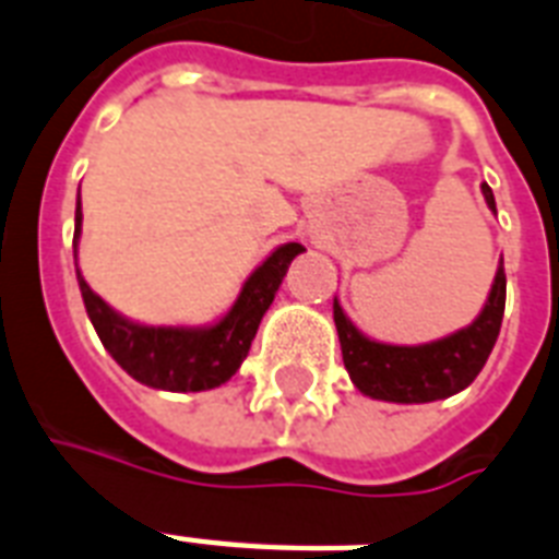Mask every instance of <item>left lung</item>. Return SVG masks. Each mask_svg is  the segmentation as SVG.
<instances>
[{
  "label": "left lung",
  "instance_id": "obj_1",
  "mask_svg": "<svg viewBox=\"0 0 559 559\" xmlns=\"http://www.w3.org/2000/svg\"><path fill=\"white\" fill-rule=\"evenodd\" d=\"M487 205L496 211L490 186H481ZM504 266L496 270V281L487 296L485 310L464 331L429 345H382L350 324L342 313L340 301L333 298V322L340 333L342 359L350 380L362 394L389 403H432L467 389L485 368L496 345L504 316Z\"/></svg>",
  "mask_w": 559,
  "mask_h": 559
}]
</instances>
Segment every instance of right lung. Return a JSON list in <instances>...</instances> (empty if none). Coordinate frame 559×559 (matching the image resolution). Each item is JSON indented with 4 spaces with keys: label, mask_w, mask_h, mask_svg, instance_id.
<instances>
[{
    "label": "right lung",
    "mask_w": 559,
    "mask_h": 559,
    "mask_svg": "<svg viewBox=\"0 0 559 559\" xmlns=\"http://www.w3.org/2000/svg\"><path fill=\"white\" fill-rule=\"evenodd\" d=\"M81 200L74 209V246L81 235ZM305 252L301 243H284L246 278L235 307L211 328H147L118 316L90 289L78 272L83 305L104 348L133 380L162 391L217 389L240 368L263 313L270 310L289 261Z\"/></svg>",
    "instance_id": "1"
}]
</instances>
